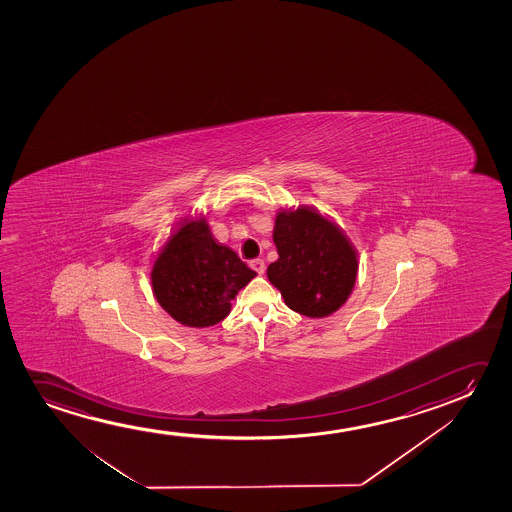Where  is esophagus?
I'll list each match as a JSON object with an SVG mask.
<instances>
[{
    "mask_svg": "<svg viewBox=\"0 0 512 512\" xmlns=\"http://www.w3.org/2000/svg\"><path fill=\"white\" fill-rule=\"evenodd\" d=\"M250 267H252L255 273L264 274V271H266V262L262 259H253L252 262H250Z\"/></svg>",
    "mask_w": 512,
    "mask_h": 512,
    "instance_id": "34e87169",
    "label": "esophagus"
}]
</instances>
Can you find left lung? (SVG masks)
<instances>
[{"instance_id":"left-lung-1","label":"left lung","mask_w":512,"mask_h":512,"mask_svg":"<svg viewBox=\"0 0 512 512\" xmlns=\"http://www.w3.org/2000/svg\"><path fill=\"white\" fill-rule=\"evenodd\" d=\"M273 238L280 257L267 267V278L288 308L311 318L341 308L358 271L357 252L344 232L311 208H297L278 213Z\"/></svg>"}]
</instances>
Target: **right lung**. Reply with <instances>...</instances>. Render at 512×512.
Wrapping results in <instances>:
<instances>
[{
	"label": "right lung",
	"mask_w": 512,
	"mask_h": 512,
	"mask_svg": "<svg viewBox=\"0 0 512 512\" xmlns=\"http://www.w3.org/2000/svg\"><path fill=\"white\" fill-rule=\"evenodd\" d=\"M255 271L229 246L218 245L204 218L183 220L159 257L150 280L162 308L187 327H210L231 311V299Z\"/></svg>",
	"instance_id": "1"
}]
</instances>
